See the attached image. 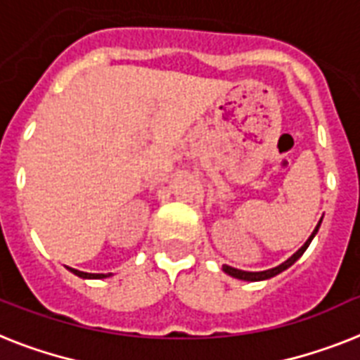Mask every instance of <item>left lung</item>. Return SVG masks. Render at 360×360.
I'll return each instance as SVG.
<instances>
[{
  "mask_svg": "<svg viewBox=\"0 0 360 360\" xmlns=\"http://www.w3.org/2000/svg\"><path fill=\"white\" fill-rule=\"evenodd\" d=\"M320 224H322V218H320V221H318V226L314 227V231H312V233H311V236L307 238L305 244H303V246L300 248V250H297L296 253H294V255L290 257V259H286L285 262H281V264L276 266V268H270V270H262V271H244V270H236V268H233V266L224 264V266H221V270L226 271L227 276L235 277V279H242V281H264V279L276 277L277 274H281V271H285L286 268H290V266L294 264V262H296L297 259H300V257L303 255V253H305V250H307V248H309V244H311V242H312V238L316 236L318 229H320Z\"/></svg>",
  "mask_w": 360,
  "mask_h": 360,
  "instance_id": "left-lung-1",
  "label": "left lung"
}]
</instances>
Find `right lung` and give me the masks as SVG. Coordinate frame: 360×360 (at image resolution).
<instances>
[{"label":"right lung","instance_id":"obj_1","mask_svg":"<svg viewBox=\"0 0 360 360\" xmlns=\"http://www.w3.org/2000/svg\"><path fill=\"white\" fill-rule=\"evenodd\" d=\"M74 276L81 277V279H105V277H110L112 274H86V271H79L75 270V268H70V266H66Z\"/></svg>","mask_w":360,"mask_h":360}]
</instances>
